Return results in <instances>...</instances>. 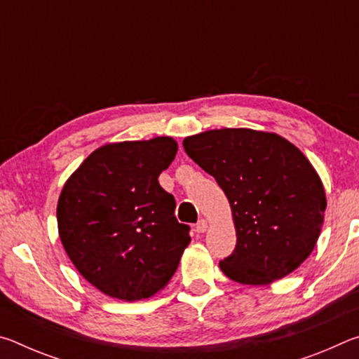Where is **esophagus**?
I'll return each mask as SVG.
<instances>
[{"mask_svg":"<svg viewBox=\"0 0 359 359\" xmlns=\"http://www.w3.org/2000/svg\"><path fill=\"white\" fill-rule=\"evenodd\" d=\"M205 229H208V222L204 220H199L198 223H196V226H194V231H196V233H205Z\"/></svg>","mask_w":359,"mask_h":359,"instance_id":"esophagus-1","label":"esophagus"}]
</instances>
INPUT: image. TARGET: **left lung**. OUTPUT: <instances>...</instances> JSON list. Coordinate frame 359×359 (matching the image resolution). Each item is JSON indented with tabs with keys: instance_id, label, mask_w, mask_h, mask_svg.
I'll list each match as a JSON object with an SVG mask.
<instances>
[{
	"instance_id": "1",
	"label": "left lung",
	"mask_w": 359,
	"mask_h": 359,
	"mask_svg": "<svg viewBox=\"0 0 359 359\" xmlns=\"http://www.w3.org/2000/svg\"><path fill=\"white\" fill-rule=\"evenodd\" d=\"M187 155L214 175L236 228L220 261L231 280L269 285L297 269L317 244L326 194L311 161L276 133L223 128L184 139Z\"/></svg>"
}]
</instances>
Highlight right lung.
<instances>
[{
    "mask_svg": "<svg viewBox=\"0 0 359 359\" xmlns=\"http://www.w3.org/2000/svg\"><path fill=\"white\" fill-rule=\"evenodd\" d=\"M177 142L106 144L66 180L58 198L62 244L85 280L121 301L166 287L190 244V226L174 215L175 199L158 182Z\"/></svg>",
    "mask_w": 359,
    "mask_h": 359,
    "instance_id": "1",
    "label": "right lung"
}]
</instances>
